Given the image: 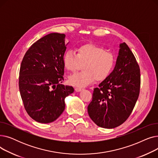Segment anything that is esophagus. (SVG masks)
Returning a JSON list of instances; mask_svg holds the SVG:
<instances>
[{
    "label": "esophagus",
    "instance_id": "esophagus-1",
    "mask_svg": "<svg viewBox=\"0 0 158 158\" xmlns=\"http://www.w3.org/2000/svg\"><path fill=\"white\" fill-rule=\"evenodd\" d=\"M82 89H83V88H82V87H76V88H75V89H76V92H80V91H81Z\"/></svg>",
    "mask_w": 158,
    "mask_h": 158
}]
</instances>
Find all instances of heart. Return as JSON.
<instances>
[{
  "label": "heart",
  "mask_w": 158,
  "mask_h": 158,
  "mask_svg": "<svg viewBox=\"0 0 158 158\" xmlns=\"http://www.w3.org/2000/svg\"><path fill=\"white\" fill-rule=\"evenodd\" d=\"M114 54L103 47L93 44L80 45L76 53L71 50L63 56L65 68L71 72H76L82 64V71L69 77V82L75 86H83L92 82L94 79L102 81L110 76L115 64Z\"/></svg>",
  "instance_id": "b5f03b06"
}]
</instances>
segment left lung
<instances>
[{
  "label": "left lung",
  "instance_id": "8db88e82",
  "mask_svg": "<svg viewBox=\"0 0 158 158\" xmlns=\"http://www.w3.org/2000/svg\"><path fill=\"white\" fill-rule=\"evenodd\" d=\"M120 48L113 71L94 89L92 101L88 106L91 119L103 128H114L126 122L139 94V66L126 43Z\"/></svg>",
  "mask_w": 158,
  "mask_h": 158
}]
</instances>
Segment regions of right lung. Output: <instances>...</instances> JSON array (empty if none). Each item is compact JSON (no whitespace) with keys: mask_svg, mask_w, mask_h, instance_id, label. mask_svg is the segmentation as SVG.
Returning <instances> with one entry per match:
<instances>
[{"mask_svg":"<svg viewBox=\"0 0 158 158\" xmlns=\"http://www.w3.org/2000/svg\"><path fill=\"white\" fill-rule=\"evenodd\" d=\"M65 35L54 32L33 44L25 54L19 72V90L24 108L35 121L47 123L63 112L64 98L73 92L63 81Z\"/></svg>","mask_w":158,"mask_h":158,"instance_id":"right-lung-1","label":"right lung"}]
</instances>
